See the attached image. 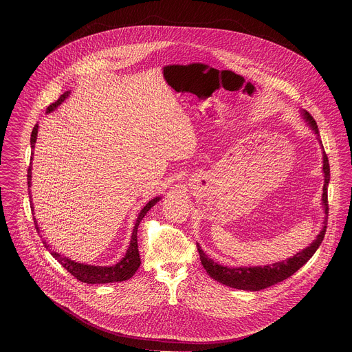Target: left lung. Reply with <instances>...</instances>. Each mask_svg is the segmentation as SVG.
Instances as JSON below:
<instances>
[{
	"instance_id": "1",
	"label": "left lung",
	"mask_w": 352,
	"mask_h": 352,
	"mask_svg": "<svg viewBox=\"0 0 352 352\" xmlns=\"http://www.w3.org/2000/svg\"><path fill=\"white\" fill-rule=\"evenodd\" d=\"M302 116L307 122V124L314 130V133L318 135L317 123L313 119V116L307 111H302ZM321 148L324 149L322 145H321ZM322 162H324L322 164V170H324L322 204H324L327 217L324 221V228L320 232V234L317 236V239L307 248L292 256L287 260L278 261V263H274L272 265L270 264V265H264V267H237V268H229V267H223V265L215 263L214 260L207 257V254L201 251V245L197 244L199 256H201V265L204 267V270L212 279H215L217 282H219L222 285L233 287V289L258 292V290L267 289L272 285H276V283L290 278L294 272H297L301 268L303 264L307 263V260L321 245L324 236H325V230H327L325 225H327V218H328V183H329V176H331L329 172L331 170H329V162H328V157H327L325 151H322Z\"/></svg>"
}]
</instances>
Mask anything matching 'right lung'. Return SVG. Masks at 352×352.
Instances as JSON below:
<instances>
[{
	"label": "right lung",
	"mask_w": 352,
	"mask_h": 352,
	"mask_svg": "<svg viewBox=\"0 0 352 352\" xmlns=\"http://www.w3.org/2000/svg\"><path fill=\"white\" fill-rule=\"evenodd\" d=\"M70 92H65L63 95H60V98L55 102H52L47 108V112L54 111L62 101L65 100L69 96ZM38 124H35L32 134H31V148L35 149V142H36V137H38ZM34 155V151H32ZM32 160V157H31ZM31 173H32V165L30 164L28 166V175H27V180H28V187H31ZM161 198H154L146 203V206L141 210V212L138 214L135 226L133 229V234H131V240H130V245L129 250L126 252L124 257L116 263L112 267H101V265H91V264H82V263H77L74 260H70L67 257H62L59 253L56 252H51V254L74 276L77 278L80 282L88 283V285H100V283H113V282H123L130 279L135 271L140 268L141 265V257H140V252H138V240H137V232H138V226L142 221V218L146 215V212L151 210V207L160 201ZM32 212H34V207H32ZM35 219V218H34ZM35 222V228L36 230H39L38 228V222L36 219ZM45 247L49 248V245L46 244V241H43ZM50 251V250H49Z\"/></svg>",
	"instance_id": "1"
}]
</instances>
